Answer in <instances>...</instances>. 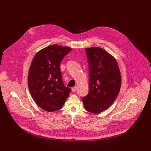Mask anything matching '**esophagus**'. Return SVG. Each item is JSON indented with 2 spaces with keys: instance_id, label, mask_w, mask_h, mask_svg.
Segmentation results:
<instances>
[{
  "instance_id": "1",
  "label": "esophagus",
  "mask_w": 151,
  "mask_h": 151,
  "mask_svg": "<svg viewBox=\"0 0 151 151\" xmlns=\"http://www.w3.org/2000/svg\"><path fill=\"white\" fill-rule=\"evenodd\" d=\"M71 91H72V92H76V91H77V87H76V86L73 87V88H71Z\"/></svg>"
}]
</instances>
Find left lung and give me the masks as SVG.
I'll use <instances>...</instances> for the list:
<instances>
[{
	"label": "left lung",
	"mask_w": 151,
	"mask_h": 151,
	"mask_svg": "<svg viewBox=\"0 0 151 151\" xmlns=\"http://www.w3.org/2000/svg\"><path fill=\"white\" fill-rule=\"evenodd\" d=\"M89 63V92L82 98L84 108L92 113L108 109L117 98L122 77L116 59L104 49L93 46L86 49Z\"/></svg>",
	"instance_id": "8db88e82"
}]
</instances>
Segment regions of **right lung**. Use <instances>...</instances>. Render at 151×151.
Instances as JSON below:
<instances>
[{
    "label": "right lung",
    "instance_id": "right-lung-1",
    "mask_svg": "<svg viewBox=\"0 0 151 151\" xmlns=\"http://www.w3.org/2000/svg\"><path fill=\"white\" fill-rule=\"evenodd\" d=\"M71 49L57 44L48 46L35 54L30 65L29 91L37 105L49 112L62 109L71 92L62 81L60 63Z\"/></svg>",
    "mask_w": 151,
    "mask_h": 151
}]
</instances>
